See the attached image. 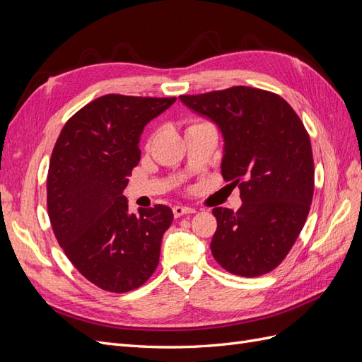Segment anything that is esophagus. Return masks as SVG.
<instances>
[{
    "label": "esophagus",
    "mask_w": 362,
    "mask_h": 362,
    "mask_svg": "<svg viewBox=\"0 0 362 362\" xmlns=\"http://www.w3.org/2000/svg\"><path fill=\"white\" fill-rule=\"evenodd\" d=\"M172 211H173L175 217H181V216H185V214L194 213V208H192V206H182V205H175L172 208Z\"/></svg>",
    "instance_id": "esophagus-1"
}]
</instances>
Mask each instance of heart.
Instances as JSON below:
<instances>
[{"label": "heart", "instance_id": "obj_1", "mask_svg": "<svg viewBox=\"0 0 362 362\" xmlns=\"http://www.w3.org/2000/svg\"><path fill=\"white\" fill-rule=\"evenodd\" d=\"M193 125H194V124H193Z\"/></svg>", "mask_w": 362, "mask_h": 362}]
</instances>
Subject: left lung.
I'll return each instance as SVG.
<instances>
[{"mask_svg": "<svg viewBox=\"0 0 362 362\" xmlns=\"http://www.w3.org/2000/svg\"><path fill=\"white\" fill-rule=\"evenodd\" d=\"M223 137L222 175L238 185L242 206L213 208L214 259L229 273L255 278L278 267L300 234L314 193L310 136L276 93L235 86L181 95Z\"/></svg>", "mask_w": 362, "mask_h": 362, "instance_id": "8db88e82", "label": "left lung"}]
</instances>
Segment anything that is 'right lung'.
Masks as SVG:
<instances>
[{"label":"right lung","mask_w":362,"mask_h":362,"mask_svg":"<svg viewBox=\"0 0 362 362\" xmlns=\"http://www.w3.org/2000/svg\"><path fill=\"white\" fill-rule=\"evenodd\" d=\"M177 98L104 95L66 124L52 149L47 204L54 235L74 267L96 287L127 293L158 266L166 205L128 211L124 190L140 161L144 128Z\"/></svg>","instance_id":"right-lung-1"}]
</instances>
